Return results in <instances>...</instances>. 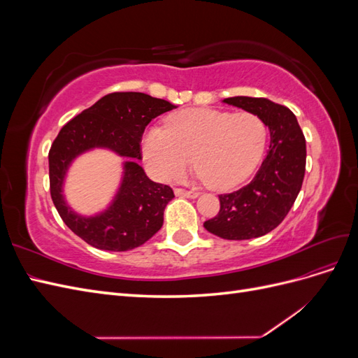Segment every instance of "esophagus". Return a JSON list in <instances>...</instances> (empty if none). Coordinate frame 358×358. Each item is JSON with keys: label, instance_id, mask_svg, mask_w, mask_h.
I'll return each instance as SVG.
<instances>
[{"label": "esophagus", "instance_id": "34e87169", "mask_svg": "<svg viewBox=\"0 0 358 358\" xmlns=\"http://www.w3.org/2000/svg\"><path fill=\"white\" fill-rule=\"evenodd\" d=\"M175 194L178 197H187V199H197L200 194L196 191H187V189H182V188H176Z\"/></svg>", "mask_w": 358, "mask_h": 358}]
</instances>
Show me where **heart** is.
<instances>
[{
    "mask_svg": "<svg viewBox=\"0 0 358 358\" xmlns=\"http://www.w3.org/2000/svg\"><path fill=\"white\" fill-rule=\"evenodd\" d=\"M266 138V124L255 113L191 109L171 115L166 128L146 129L142 154L161 180L180 179L192 157L201 180L213 189H230L254 171Z\"/></svg>",
    "mask_w": 358,
    "mask_h": 358,
    "instance_id": "b5f03b06",
    "label": "heart"
}]
</instances>
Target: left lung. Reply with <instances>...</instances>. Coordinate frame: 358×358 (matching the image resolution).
Returning a JSON list of instances; mask_svg holds the SVG:
<instances>
[{"label": "left lung", "mask_w": 358, "mask_h": 358, "mask_svg": "<svg viewBox=\"0 0 358 358\" xmlns=\"http://www.w3.org/2000/svg\"><path fill=\"white\" fill-rule=\"evenodd\" d=\"M222 103L262 117L270 145L255 178L241 189L221 194L218 215L203 225L227 241L254 239L276 229L299 196L306 169L305 136L285 106L254 96H230Z\"/></svg>", "instance_id": "left-lung-1"}]
</instances>
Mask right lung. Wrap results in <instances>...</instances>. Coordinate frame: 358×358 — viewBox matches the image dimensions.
Instances as JSON below:
<instances>
[{
	"mask_svg": "<svg viewBox=\"0 0 358 358\" xmlns=\"http://www.w3.org/2000/svg\"><path fill=\"white\" fill-rule=\"evenodd\" d=\"M176 107L143 92H113L61 128L49 150L50 196L62 221L86 243L103 251H129L162 227L164 209L175 194L150 180L137 161L146 125ZM94 148L110 150L126 161L111 203L100 213L82 215L65 200L63 185L72 162Z\"/></svg>",
	"mask_w": 358,
	"mask_h": 358,
	"instance_id": "1",
	"label": "right lung"
}]
</instances>
